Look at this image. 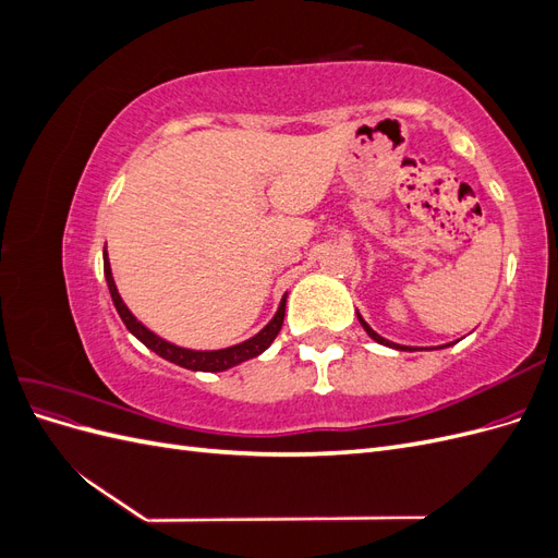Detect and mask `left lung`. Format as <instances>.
<instances>
[{"label":"left lung","mask_w":558,"mask_h":558,"mask_svg":"<svg viewBox=\"0 0 558 558\" xmlns=\"http://www.w3.org/2000/svg\"><path fill=\"white\" fill-rule=\"evenodd\" d=\"M359 320H361V326L365 328V332H367L369 337H373V340H375V342H379V344H384V347H393V349H402V351H408V349H410V347H400V344H393V342H388V340H384V337H381V335H377V332H375L373 328H369V326L365 324V320H363V316H361V314H359Z\"/></svg>","instance_id":"1"}]
</instances>
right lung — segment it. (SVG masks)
<instances>
[{"instance_id":"obj_1","label":"right lung","mask_w":558,"mask_h":558,"mask_svg":"<svg viewBox=\"0 0 558 558\" xmlns=\"http://www.w3.org/2000/svg\"><path fill=\"white\" fill-rule=\"evenodd\" d=\"M105 277H107V286H109V293H111V300L116 305V312L118 316L123 318V324L128 326V330L137 337L140 342H144L150 351H156L158 356H162L165 361L170 363H177L185 369H199V373H221V369H228L232 365H240L248 359H256L260 356V353L275 342V337L279 335L281 326H283V314H286V295L281 300V305L275 314V318L269 320V324L258 332L253 335L251 340L242 342V344H234V347H228V349H218V351H193V349H181L172 342H165L162 337L150 332L146 326H142L137 318L132 316V312L125 307V302L121 300V295H118V289L113 283V277H111V267H109V256L105 251Z\"/></svg>"}]
</instances>
